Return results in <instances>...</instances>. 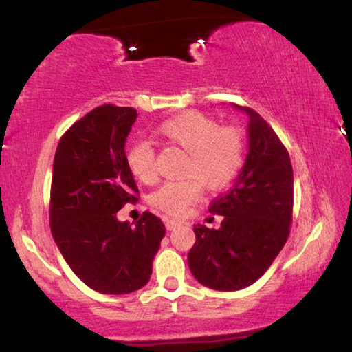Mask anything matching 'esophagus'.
<instances>
[{"label":"esophagus","instance_id":"obj_1","mask_svg":"<svg viewBox=\"0 0 352 352\" xmlns=\"http://www.w3.org/2000/svg\"><path fill=\"white\" fill-rule=\"evenodd\" d=\"M181 224V221H177V219H171V218H165V226H166V229H175L176 226H179Z\"/></svg>","mask_w":352,"mask_h":352}]
</instances>
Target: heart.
<instances>
[{
    "label": "heart",
    "mask_w": 352,
    "mask_h": 352,
    "mask_svg": "<svg viewBox=\"0 0 352 352\" xmlns=\"http://www.w3.org/2000/svg\"><path fill=\"white\" fill-rule=\"evenodd\" d=\"M163 141L187 152L182 179L166 181L153 192L151 204L163 213L181 216L199 200L201 182L211 190L223 189L235 179L243 166L245 139L240 129L221 126L214 118L200 112H184L168 118L157 128ZM129 170L139 181L157 179L155 151L147 141L134 142L126 152Z\"/></svg>",
    "instance_id": "heart-1"
}]
</instances>
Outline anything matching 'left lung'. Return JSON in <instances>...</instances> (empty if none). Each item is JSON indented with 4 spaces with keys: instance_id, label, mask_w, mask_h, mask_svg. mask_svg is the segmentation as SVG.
Segmentation results:
<instances>
[{
    "instance_id": "8db88e82",
    "label": "left lung",
    "mask_w": 352,
    "mask_h": 352,
    "mask_svg": "<svg viewBox=\"0 0 352 352\" xmlns=\"http://www.w3.org/2000/svg\"><path fill=\"white\" fill-rule=\"evenodd\" d=\"M248 115V153L230 189L210 206L223 214L219 229L194 226L195 243L187 254L201 285L235 292L267 271L285 245L293 213V168L287 148L261 115Z\"/></svg>"
}]
</instances>
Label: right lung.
Listing matches in <instances>:
<instances>
[{
	"mask_svg": "<svg viewBox=\"0 0 352 352\" xmlns=\"http://www.w3.org/2000/svg\"><path fill=\"white\" fill-rule=\"evenodd\" d=\"M136 118L131 107H96L67 129L52 165V237L75 276L105 295L146 285L166 232L160 218L148 211L134 228L117 219L124 204L138 200L124 153Z\"/></svg>",
	"mask_w": 352,
	"mask_h": 352,
	"instance_id": "add662e5",
	"label": "right lung"
}]
</instances>
